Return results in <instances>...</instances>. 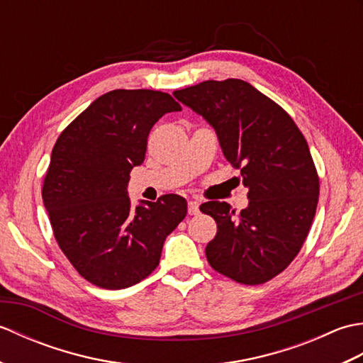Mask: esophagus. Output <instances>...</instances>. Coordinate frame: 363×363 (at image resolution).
I'll return each instance as SVG.
<instances>
[{
    "instance_id": "34e87169",
    "label": "esophagus",
    "mask_w": 363,
    "mask_h": 363,
    "mask_svg": "<svg viewBox=\"0 0 363 363\" xmlns=\"http://www.w3.org/2000/svg\"><path fill=\"white\" fill-rule=\"evenodd\" d=\"M198 213H199V203L189 201V215H198Z\"/></svg>"
}]
</instances>
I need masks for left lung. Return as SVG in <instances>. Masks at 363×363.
<instances>
[{
  "label": "left lung",
  "instance_id": "obj_1",
  "mask_svg": "<svg viewBox=\"0 0 363 363\" xmlns=\"http://www.w3.org/2000/svg\"><path fill=\"white\" fill-rule=\"evenodd\" d=\"M173 95L215 129L248 189L240 213L228 203L199 206L217 223L207 260L237 282L264 284L290 265L312 226L320 182L309 145L281 106L242 79L204 81Z\"/></svg>",
  "mask_w": 363,
  "mask_h": 363
}]
</instances>
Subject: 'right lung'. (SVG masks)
<instances>
[{"instance_id": "add662e5", "label": "right lung", "mask_w": 363, "mask_h": 363, "mask_svg": "<svg viewBox=\"0 0 363 363\" xmlns=\"http://www.w3.org/2000/svg\"><path fill=\"white\" fill-rule=\"evenodd\" d=\"M182 107L164 91L112 90L59 135L42 198L60 250L89 282L128 289L159 265L165 238L186 218L187 201L164 195L135 207L129 173L143 164L151 128Z\"/></svg>"}]
</instances>
